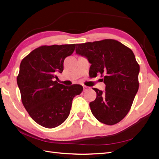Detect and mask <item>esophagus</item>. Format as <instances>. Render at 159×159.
<instances>
[{"mask_svg": "<svg viewBox=\"0 0 159 159\" xmlns=\"http://www.w3.org/2000/svg\"><path fill=\"white\" fill-rule=\"evenodd\" d=\"M88 90H90V87H88L86 86H83V91L84 92H85Z\"/></svg>", "mask_w": 159, "mask_h": 159, "instance_id": "34e87169", "label": "esophagus"}]
</instances>
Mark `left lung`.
Instances as JSON below:
<instances>
[{"label":"left lung","instance_id":"left-lung-1","mask_svg":"<svg viewBox=\"0 0 159 159\" xmlns=\"http://www.w3.org/2000/svg\"><path fill=\"white\" fill-rule=\"evenodd\" d=\"M76 53L92 64L89 75H101L105 91L93 89L96 99L90 103L93 115L107 125H114L130 110L139 89V66L132 50L113 39L77 44Z\"/></svg>","mask_w":159,"mask_h":159}]
</instances>
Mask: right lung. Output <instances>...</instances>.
Returning <instances> with one entry per match:
<instances>
[{"mask_svg": "<svg viewBox=\"0 0 159 159\" xmlns=\"http://www.w3.org/2000/svg\"><path fill=\"white\" fill-rule=\"evenodd\" d=\"M75 47V44L41 46L20 63L17 83L22 103L32 119L43 127L61 125L69 115L74 97L83 92L80 85L67 86L54 80Z\"/></svg>", "mask_w": 159, "mask_h": 159, "instance_id": "obj_1", "label": "right lung"}]
</instances>
